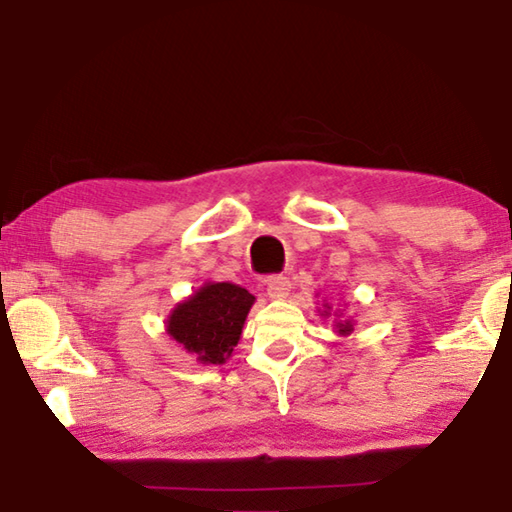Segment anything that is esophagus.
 Listing matches in <instances>:
<instances>
[{"mask_svg": "<svg viewBox=\"0 0 512 512\" xmlns=\"http://www.w3.org/2000/svg\"><path fill=\"white\" fill-rule=\"evenodd\" d=\"M266 293H268V298H271V300H284V298H289V293H291V282H289V277L273 275L271 280H268Z\"/></svg>", "mask_w": 512, "mask_h": 512, "instance_id": "34e87169", "label": "esophagus"}]
</instances>
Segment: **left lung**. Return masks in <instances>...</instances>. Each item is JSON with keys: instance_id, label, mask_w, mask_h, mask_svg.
<instances>
[{"instance_id": "8db88e82", "label": "left lung", "mask_w": 512, "mask_h": 512, "mask_svg": "<svg viewBox=\"0 0 512 512\" xmlns=\"http://www.w3.org/2000/svg\"><path fill=\"white\" fill-rule=\"evenodd\" d=\"M343 311L341 309L332 311V305H329V302H323V309H318V314L323 316V318L334 316V332L339 334V336H350L354 332V320H352V316L345 318Z\"/></svg>"}]
</instances>
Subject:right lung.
<instances>
[{"label":"right lung","mask_w":512,"mask_h":512,"mask_svg":"<svg viewBox=\"0 0 512 512\" xmlns=\"http://www.w3.org/2000/svg\"><path fill=\"white\" fill-rule=\"evenodd\" d=\"M255 296L232 282H205L167 316V334L203 366H221L241 339Z\"/></svg>","instance_id":"right-lung-1"}]
</instances>
